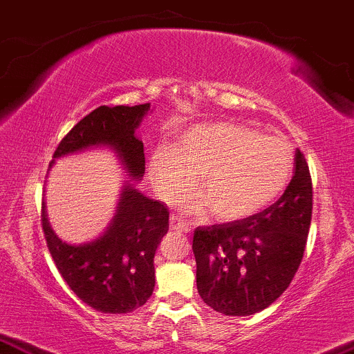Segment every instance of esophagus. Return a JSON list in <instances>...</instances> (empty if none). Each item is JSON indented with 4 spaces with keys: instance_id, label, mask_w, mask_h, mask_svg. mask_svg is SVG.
<instances>
[{
    "instance_id": "34e87169",
    "label": "esophagus",
    "mask_w": 354,
    "mask_h": 354,
    "mask_svg": "<svg viewBox=\"0 0 354 354\" xmlns=\"http://www.w3.org/2000/svg\"><path fill=\"white\" fill-rule=\"evenodd\" d=\"M169 223H171V230L181 232V234H187V232H191L189 223L181 221V218L178 216H171V218H169Z\"/></svg>"
}]
</instances>
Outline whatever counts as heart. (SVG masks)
Here are the masks:
<instances>
[{"instance_id": "obj_1", "label": "heart", "mask_w": 354, "mask_h": 354, "mask_svg": "<svg viewBox=\"0 0 354 354\" xmlns=\"http://www.w3.org/2000/svg\"><path fill=\"white\" fill-rule=\"evenodd\" d=\"M294 150L288 142L235 122L192 125L171 150L150 156L149 173L167 203H181L198 185L191 207L209 205L222 222H240L274 204L289 185Z\"/></svg>"}]
</instances>
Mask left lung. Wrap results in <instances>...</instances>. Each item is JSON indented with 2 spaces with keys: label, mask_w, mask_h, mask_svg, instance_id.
Listing matches in <instances>:
<instances>
[{
  "label": "left lung",
  "mask_w": 354,
  "mask_h": 354,
  "mask_svg": "<svg viewBox=\"0 0 354 354\" xmlns=\"http://www.w3.org/2000/svg\"><path fill=\"white\" fill-rule=\"evenodd\" d=\"M310 218L312 178L297 150L292 180L274 204L245 221L196 229L192 252L203 301L239 317L271 306L301 266Z\"/></svg>",
  "instance_id": "left-lung-1"
}]
</instances>
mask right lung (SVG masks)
<instances>
[{
    "instance_id": "obj_1",
    "label": "right lung",
    "mask_w": 354,
    "mask_h": 354,
    "mask_svg": "<svg viewBox=\"0 0 354 354\" xmlns=\"http://www.w3.org/2000/svg\"><path fill=\"white\" fill-rule=\"evenodd\" d=\"M149 109V102L100 106L62 138L53 158L107 145L118 151L127 173L140 180L145 153L136 129ZM40 221L58 272L84 304L102 314H129L149 301L155 288V252L169 227V212L162 201L125 185L109 229L82 245L65 243L53 234L44 203Z\"/></svg>"
}]
</instances>
